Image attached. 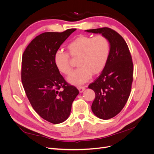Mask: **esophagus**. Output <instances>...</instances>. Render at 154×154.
<instances>
[{
    "label": "esophagus",
    "instance_id": "34e87169",
    "mask_svg": "<svg viewBox=\"0 0 154 154\" xmlns=\"http://www.w3.org/2000/svg\"><path fill=\"white\" fill-rule=\"evenodd\" d=\"M85 89V87H78V90H79V91H80V93L83 92V91H84Z\"/></svg>",
    "mask_w": 154,
    "mask_h": 154
}]
</instances>
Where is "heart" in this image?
<instances>
[{
	"mask_svg": "<svg viewBox=\"0 0 154 154\" xmlns=\"http://www.w3.org/2000/svg\"><path fill=\"white\" fill-rule=\"evenodd\" d=\"M68 53L57 51L54 55V62L59 71L64 74L72 71L71 58H78V68L72 72L68 81L80 85L87 82L92 74L100 73L105 68L110 54V42L103 35L94 37L80 35L67 45Z\"/></svg>",
	"mask_w": 154,
	"mask_h": 154,
	"instance_id": "1",
	"label": "heart"
}]
</instances>
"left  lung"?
Instances as JSON below:
<instances>
[{
  "mask_svg": "<svg viewBox=\"0 0 154 154\" xmlns=\"http://www.w3.org/2000/svg\"><path fill=\"white\" fill-rule=\"evenodd\" d=\"M101 33L109 40L108 61L101 74L88 85L95 92L91 106L97 117L109 119L118 114L127 103L133 81V62L126 42L118 32L109 27L88 29Z\"/></svg>",
  "mask_w": 154,
  "mask_h": 154,
  "instance_id": "obj_1",
  "label": "left lung"
}]
</instances>
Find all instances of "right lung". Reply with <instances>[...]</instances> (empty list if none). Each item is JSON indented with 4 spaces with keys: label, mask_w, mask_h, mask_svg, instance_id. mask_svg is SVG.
Returning a JSON list of instances; mask_svg holds the SVG:
<instances>
[{
    "label": "right lung",
    "mask_w": 154,
    "mask_h": 154,
    "mask_svg": "<svg viewBox=\"0 0 154 154\" xmlns=\"http://www.w3.org/2000/svg\"><path fill=\"white\" fill-rule=\"evenodd\" d=\"M76 29L45 32L27 46L22 58L21 80L33 109L48 122L58 124L70 115L79 91L67 83L54 62V55Z\"/></svg>",
    "instance_id": "obj_1"
}]
</instances>
